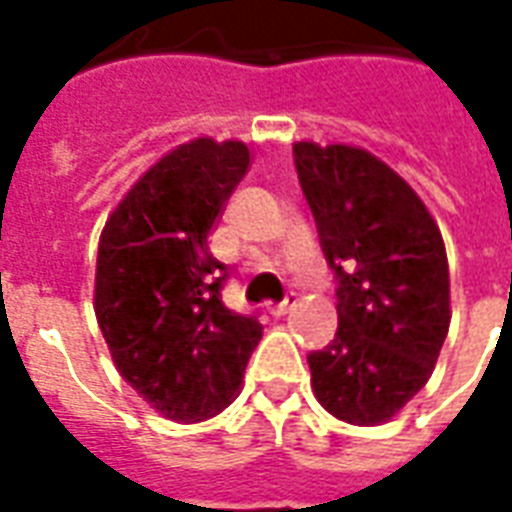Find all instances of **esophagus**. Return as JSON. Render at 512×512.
Wrapping results in <instances>:
<instances>
[{"instance_id":"esophagus-1","label":"esophagus","mask_w":512,"mask_h":512,"mask_svg":"<svg viewBox=\"0 0 512 512\" xmlns=\"http://www.w3.org/2000/svg\"><path fill=\"white\" fill-rule=\"evenodd\" d=\"M296 304H299V296H296V293H288V299L282 301V304H279V307H274V315H277V318H282V315H288L290 310H296Z\"/></svg>"}]
</instances>
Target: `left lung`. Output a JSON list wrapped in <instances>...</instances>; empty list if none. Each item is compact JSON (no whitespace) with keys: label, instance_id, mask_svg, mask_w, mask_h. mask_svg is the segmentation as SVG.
<instances>
[{"label":"left lung","instance_id":"8db88e82","mask_svg":"<svg viewBox=\"0 0 512 512\" xmlns=\"http://www.w3.org/2000/svg\"><path fill=\"white\" fill-rule=\"evenodd\" d=\"M337 288V334L307 356L332 417L373 428L428 384L450 332V268L433 213L395 169L356 145H293Z\"/></svg>","mask_w":512,"mask_h":512}]
</instances>
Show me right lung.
<instances>
[{"instance_id": "right-lung-1", "label": "right lung", "mask_w": 512, "mask_h": 512, "mask_svg": "<svg viewBox=\"0 0 512 512\" xmlns=\"http://www.w3.org/2000/svg\"><path fill=\"white\" fill-rule=\"evenodd\" d=\"M249 164L238 139H189L139 175L101 230L95 318L117 373L172 422L222 414L263 337L222 304L227 268L208 249Z\"/></svg>"}]
</instances>
